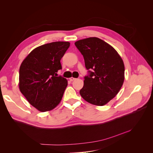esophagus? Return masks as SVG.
Returning a JSON list of instances; mask_svg holds the SVG:
<instances>
[{
	"mask_svg": "<svg viewBox=\"0 0 153 153\" xmlns=\"http://www.w3.org/2000/svg\"><path fill=\"white\" fill-rule=\"evenodd\" d=\"M76 79L75 78H73V77H71L70 78H69V80H70L71 82H72V81H73V80H75Z\"/></svg>",
	"mask_w": 153,
	"mask_h": 153,
	"instance_id": "34e87169",
	"label": "esophagus"
}]
</instances>
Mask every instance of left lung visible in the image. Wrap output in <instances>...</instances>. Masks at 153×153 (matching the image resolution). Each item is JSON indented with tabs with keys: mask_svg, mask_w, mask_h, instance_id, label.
Listing matches in <instances>:
<instances>
[{
	"mask_svg": "<svg viewBox=\"0 0 153 153\" xmlns=\"http://www.w3.org/2000/svg\"><path fill=\"white\" fill-rule=\"evenodd\" d=\"M75 45L88 70L80 94L89 103L103 106L117 94L123 84V59L112 46L95 37L77 41Z\"/></svg>",
	"mask_w": 153,
	"mask_h": 153,
	"instance_id": "obj_1",
	"label": "left lung"
}]
</instances>
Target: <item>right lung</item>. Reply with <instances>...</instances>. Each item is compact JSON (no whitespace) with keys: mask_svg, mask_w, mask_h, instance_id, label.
<instances>
[{"mask_svg":"<svg viewBox=\"0 0 153 153\" xmlns=\"http://www.w3.org/2000/svg\"><path fill=\"white\" fill-rule=\"evenodd\" d=\"M70 43L57 41L36 48L22 62L19 71L20 91L29 103L41 112L53 109L61 101L66 78L57 76L61 59Z\"/></svg>","mask_w":153,"mask_h":153,"instance_id":"add662e5","label":"right lung"}]
</instances>
